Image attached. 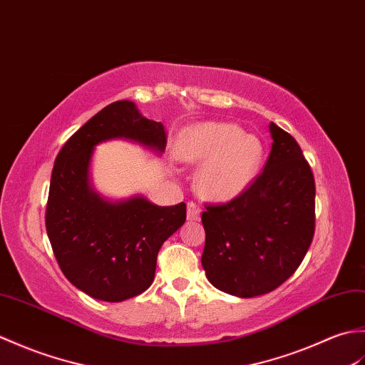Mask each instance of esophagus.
Returning <instances> with one entry per match:
<instances>
[{"instance_id":"34e87169","label":"esophagus","mask_w":365,"mask_h":365,"mask_svg":"<svg viewBox=\"0 0 365 365\" xmlns=\"http://www.w3.org/2000/svg\"><path fill=\"white\" fill-rule=\"evenodd\" d=\"M201 217V209L193 203V201H190V203L187 205V220L189 222H197L200 220Z\"/></svg>"}]
</instances>
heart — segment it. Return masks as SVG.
Returning a JSON list of instances; mask_svg holds the SVG:
<instances>
[{
  "label": "heart",
  "mask_w": 365,
  "mask_h": 365,
  "mask_svg": "<svg viewBox=\"0 0 365 365\" xmlns=\"http://www.w3.org/2000/svg\"><path fill=\"white\" fill-rule=\"evenodd\" d=\"M178 158L200 165L197 187L203 197L230 201L242 195L259 175L264 145L228 121H206L185 129L176 145Z\"/></svg>",
  "instance_id": "1"
}]
</instances>
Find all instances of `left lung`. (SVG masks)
<instances>
[{
    "instance_id": "1",
    "label": "left lung",
    "mask_w": 365,
    "mask_h": 365,
    "mask_svg": "<svg viewBox=\"0 0 365 365\" xmlns=\"http://www.w3.org/2000/svg\"><path fill=\"white\" fill-rule=\"evenodd\" d=\"M264 172L226 205L206 206L201 265L210 284L240 298L269 294L292 277L314 237L315 184L292 135L274 123Z\"/></svg>"
}]
</instances>
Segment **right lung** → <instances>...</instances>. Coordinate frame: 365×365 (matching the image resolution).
<instances>
[{"label": "right lung", "mask_w": 365, "mask_h": 365, "mask_svg": "<svg viewBox=\"0 0 365 365\" xmlns=\"http://www.w3.org/2000/svg\"><path fill=\"white\" fill-rule=\"evenodd\" d=\"M123 139L162 155L164 125L145 118L133 101H115L73 134L54 160L46 232L62 273L101 302L145 292L162 244L185 222V203L158 206L143 195L110 200L95 190L91 165L96 145Z\"/></svg>", "instance_id": "1"}]
</instances>
